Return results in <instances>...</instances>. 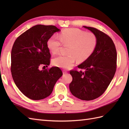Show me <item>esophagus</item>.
I'll return each mask as SVG.
<instances>
[{
	"label": "esophagus",
	"instance_id": "34e87169",
	"mask_svg": "<svg viewBox=\"0 0 129 129\" xmlns=\"http://www.w3.org/2000/svg\"><path fill=\"white\" fill-rule=\"evenodd\" d=\"M62 72H63V74L64 75H65V74H67V71H66V70H64L62 71Z\"/></svg>",
	"mask_w": 129,
	"mask_h": 129
}]
</instances>
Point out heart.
<instances>
[{
    "instance_id": "heart-1",
    "label": "heart",
    "mask_w": 129,
    "mask_h": 129,
    "mask_svg": "<svg viewBox=\"0 0 129 129\" xmlns=\"http://www.w3.org/2000/svg\"><path fill=\"white\" fill-rule=\"evenodd\" d=\"M59 38L52 36L48 39L47 46L53 54L59 52L63 44L69 46L67 55H60L53 60L55 66L68 69L74 65L76 60L83 62L94 53L98 44L96 35L93 33L85 32L77 28L64 29Z\"/></svg>"
}]
</instances>
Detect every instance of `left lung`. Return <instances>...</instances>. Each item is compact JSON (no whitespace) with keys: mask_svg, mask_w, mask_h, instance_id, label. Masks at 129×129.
I'll use <instances>...</instances> for the list:
<instances>
[{"mask_svg":"<svg viewBox=\"0 0 129 129\" xmlns=\"http://www.w3.org/2000/svg\"><path fill=\"white\" fill-rule=\"evenodd\" d=\"M96 35L98 44L89 58L70 71L73 80L69 84L72 94L81 100L89 101L105 91L116 70L117 53L113 40L108 35L92 27L83 26Z\"/></svg>","mask_w":129,"mask_h":129,"instance_id":"1","label":"left lung"}]
</instances>
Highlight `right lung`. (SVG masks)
I'll use <instances>...</instances> for the list:
<instances>
[{"label":"right lung","mask_w":129,"mask_h":129,"mask_svg":"<svg viewBox=\"0 0 129 129\" xmlns=\"http://www.w3.org/2000/svg\"><path fill=\"white\" fill-rule=\"evenodd\" d=\"M59 31L54 25H35L16 38L13 45L10 70L13 80L19 90L30 99L49 96L62 75L58 67L41 70L50 64L48 40Z\"/></svg>","instance_id":"1"}]
</instances>
